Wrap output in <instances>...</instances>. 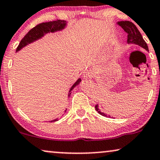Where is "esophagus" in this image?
<instances>
[{"label":"esophagus","instance_id":"esophagus-1","mask_svg":"<svg viewBox=\"0 0 160 160\" xmlns=\"http://www.w3.org/2000/svg\"><path fill=\"white\" fill-rule=\"evenodd\" d=\"M83 78L85 80H90V79H91V78H92V74H91V72L87 71L84 73Z\"/></svg>","mask_w":160,"mask_h":160}]
</instances>
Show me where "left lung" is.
<instances>
[{
    "instance_id": "obj_1",
    "label": "left lung",
    "mask_w": 160,
    "mask_h": 160,
    "mask_svg": "<svg viewBox=\"0 0 160 160\" xmlns=\"http://www.w3.org/2000/svg\"><path fill=\"white\" fill-rule=\"evenodd\" d=\"M117 24H118L119 26L122 28L124 30V31L127 33V43L137 44V45H139L140 47H141V48L145 49L146 50L148 51V48L146 42L144 41L143 39H142L141 33H140V31H138L137 27L135 26L134 23L129 22V21H120V22H117ZM95 108L96 110H97L100 115H102V116L108 117V118H110V117H111L110 116H108V115L100 111L98 104L95 106Z\"/></svg>"
}]
</instances>
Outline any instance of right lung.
Listing matches in <instances>:
<instances>
[{"label": "right lung", "instance_id": "right-lung-1", "mask_svg": "<svg viewBox=\"0 0 160 160\" xmlns=\"http://www.w3.org/2000/svg\"><path fill=\"white\" fill-rule=\"evenodd\" d=\"M67 21L61 20L40 23V24L37 25V26L33 28L31 31L28 32V33L20 41L18 48H17L16 52L20 51L21 49L28 45V44H31L32 42L41 39V38L43 37L47 33H54V32H56V31H62L63 29L65 28L66 26H67ZM80 82H81V79L79 78L78 80L74 82L73 86L71 87V88H70L69 93H68V97H70V95H71L72 93L71 91L73 90L74 87H76L78 85L80 84ZM58 121V119L57 118L54 119V120H52L51 121V122H53V121Z\"/></svg>", "mask_w": 160, "mask_h": 160}]
</instances>
